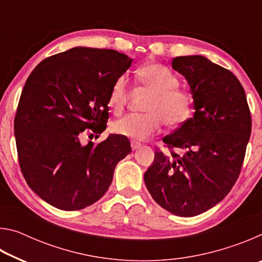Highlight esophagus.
<instances>
[{"label": "esophagus", "instance_id": "esophagus-1", "mask_svg": "<svg viewBox=\"0 0 262 262\" xmlns=\"http://www.w3.org/2000/svg\"><path fill=\"white\" fill-rule=\"evenodd\" d=\"M141 143L140 142H136V141H132L130 142V147H132V149L133 150H136V149H139L140 147H141Z\"/></svg>", "mask_w": 262, "mask_h": 262}]
</instances>
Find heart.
<instances>
[{
    "label": "heart",
    "instance_id": "1",
    "mask_svg": "<svg viewBox=\"0 0 262 262\" xmlns=\"http://www.w3.org/2000/svg\"><path fill=\"white\" fill-rule=\"evenodd\" d=\"M142 86L151 91L143 114H128L112 123L113 133L133 140H147L167 126H179L192 113V98L187 91L177 88L178 78L162 64L149 63L137 70ZM128 97V81L120 76L111 88L107 103L115 113L122 111Z\"/></svg>",
    "mask_w": 262,
    "mask_h": 262
}]
</instances>
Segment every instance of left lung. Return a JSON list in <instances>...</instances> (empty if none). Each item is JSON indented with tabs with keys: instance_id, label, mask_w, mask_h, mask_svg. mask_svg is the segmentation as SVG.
<instances>
[{
	"instance_id": "left-lung-1",
	"label": "left lung",
	"mask_w": 262,
	"mask_h": 262,
	"mask_svg": "<svg viewBox=\"0 0 262 262\" xmlns=\"http://www.w3.org/2000/svg\"><path fill=\"white\" fill-rule=\"evenodd\" d=\"M171 67L187 81L194 115L163 142L184 156L155 152L144 183L155 201L171 214L192 217L225 198L241 173L251 136L245 91L228 69L206 56H177Z\"/></svg>"
}]
</instances>
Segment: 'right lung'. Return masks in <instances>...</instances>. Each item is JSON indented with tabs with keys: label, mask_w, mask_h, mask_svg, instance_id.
<instances>
[{
	"label": "right lung",
	"mask_w": 262,
	"mask_h": 262,
	"mask_svg": "<svg viewBox=\"0 0 262 262\" xmlns=\"http://www.w3.org/2000/svg\"><path fill=\"white\" fill-rule=\"evenodd\" d=\"M132 62L117 51L79 46L47 57L26 79L15 117L19 165L30 188L53 207L94 205L132 151L119 135L97 145L79 141L84 130L106 129L110 90Z\"/></svg>",
	"instance_id": "add662e5"
}]
</instances>
